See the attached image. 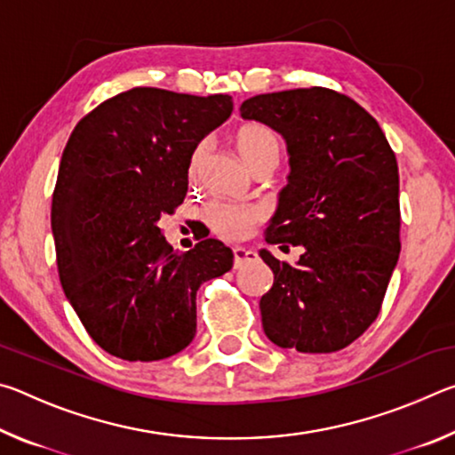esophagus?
I'll use <instances>...</instances> for the list:
<instances>
[{"label":"esophagus","mask_w":455,"mask_h":455,"mask_svg":"<svg viewBox=\"0 0 455 455\" xmlns=\"http://www.w3.org/2000/svg\"><path fill=\"white\" fill-rule=\"evenodd\" d=\"M233 255H235V268H241L243 265L257 259V252L249 249V246H235Z\"/></svg>","instance_id":"esophagus-1"}]
</instances>
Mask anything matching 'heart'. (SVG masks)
Masks as SVG:
<instances>
[{"label":"heart","instance_id":"b5f03b06","mask_svg":"<svg viewBox=\"0 0 455 455\" xmlns=\"http://www.w3.org/2000/svg\"><path fill=\"white\" fill-rule=\"evenodd\" d=\"M235 146L243 160L249 164L252 171L260 164L279 163L281 154V142L271 128L265 124H257V122H246L235 132ZM200 150L192 156L190 171H195L198 163ZM206 222H209L214 233L230 238H243L251 233V228L257 222L263 220L265 211L260 206L251 204H233V203H211L204 211Z\"/></svg>","mask_w":455,"mask_h":455}]
</instances>
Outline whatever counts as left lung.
<instances>
[{"label": "left lung", "mask_w": 455, "mask_h": 455, "mask_svg": "<svg viewBox=\"0 0 455 455\" xmlns=\"http://www.w3.org/2000/svg\"><path fill=\"white\" fill-rule=\"evenodd\" d=\"M241 116L287 142L289 184L265 241L305 249L297 265L259 252L275 275L265 335L301 353L347 347L379 315L402 251L395 154L371 114L329 88L259 94Z\"/></svg>", "instance_id": "left-lung-1"}]
</instances>
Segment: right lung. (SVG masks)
Here are the masks:
<instances>
[{
	"label": "right lung",
	"instance_id": "obj_1",
	"mask_svg": "<svg viewBox=\"0 0 455 455\" xmlns=\"http://www.w3.org/2000/svg\"><path fill=\"white\" fill-rule=\"evenodd\" d=\"M233 112L228 94L132 88L86 114L52 196L60 283L88 335L124 361H158L196 333V291L233 268L204 238L174 252L160 230L182 204L198 142Z\"/></svg>",
	"mask_w": 455,
	"mask_h": 455
}]
</instances>
